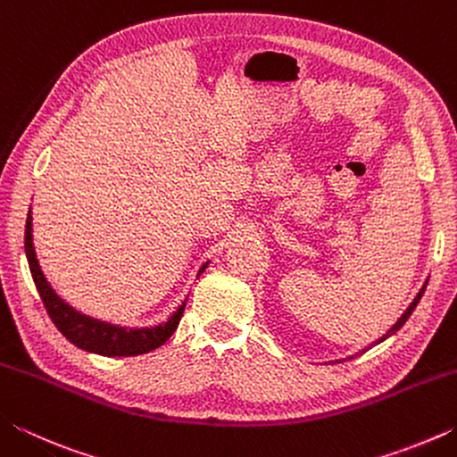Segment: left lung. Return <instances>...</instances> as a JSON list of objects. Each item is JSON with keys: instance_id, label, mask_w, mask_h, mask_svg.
<instances>
[{"instance_id": "left-lung-1", "label": "left lung", "mask_w": 457, "mask_h": 457, "mask_svg": "<svg viewBox=\"0 0 457 457\" xmlns=\"http://www.w3.org/2000/svg\"><path fill=\"white\" fill-rule=\"evenodd\" d=\"M425 286H428V280H425V284L421 286V290H420V292H417V296L413 298V303L407 306V311H405L403 314H401V319H397V322H395V324H393V327H391L389 330H386V332H385V335H383L381 338H378V340H377V343H373V345H370V346H375V345H378V343H383V340H385V338H389V337H393V335H395V332H397V330H399L401 327H403V324L407 322V319H409V316H411V312L415 311V306H417V304H420V300H421V296H423V292H425ZM370 346H367V349H370ZM367 349H362L361 353H365ZM349 359H353V357H349ZM337 362H338V361H337Z\"/></svg>"}]
</instances>
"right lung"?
<instances>
[{"label":"right lung","instance_id":"add662e5","mask_svg":"<svg viewBox=\"0 0 457 457\" xmlns=\"http://www.w3.org/2000/svg\"><path fill=\"white\" fill-rule=\"evenodd\" d=\"M32 207L28 212L26 220V256L29 264V272H32L34 284L37 292H40V298L48 311L52 322L56 324L58 330L64 335L72 345L79 346L82 351L103 354V357H137V354L151 353L159 349L161 345H165L169 337L173 335L179 327V320L185 311V304H187V298L177 306V311L169 316L165 322L154 324V327H120V324H112L106 320L92 319L88 314H82L76 311L74 306L66 303L64 298L56 294L48 282V278L44 276L40 262L36 256L34 247V236H32ZM210 262H205L204 266L199 268L197 276L207 268Z\"/></svg>","mask_w":457,"mask_h":457}]
</instances>
